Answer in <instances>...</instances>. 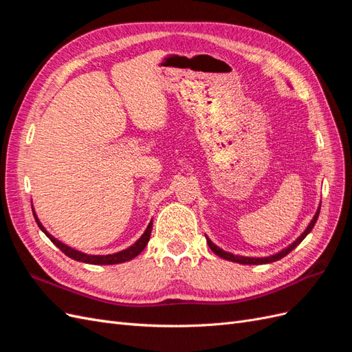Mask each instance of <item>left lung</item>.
Returning a JSON list of instances; mask_svg holds the SVG:
<instances>
[{"instance_id":"left-lung-1","label":"left lung","mask_w":352,"mask_h":352,"mask_svg":"<svg viewBox=\"0 0 352 352\" xmlns=\"http://www.w3.org/2000/svg\"><path fill=\"white\" fill-rule=\"evenodd\" d=\"M322 207V206H320ZM320 207L317 208V211H316V214H314V217H313V220L310 221V225L307 226V229L301 233V236L298 238L296 241H294L289 247H286V248H283L282 251H279L278 254H273V255H269V257H261V258H255V257H242V255H235V254H230V252H226V251H223L221 248H219L217 245H214L212 243L207 236V243H208V247H210V250L214 252L216 255H219V257H221V258H225V260H229V261H233V263H239V264H267V263H273V261H278V260H280V258H283L285 255H287L289 254L295 247H298V245H300L302 241H304V238L308 235V233L311 232V229L314 228V225H316V221H317V219H318V214H320Z\"/></svg>"}]
</instances>
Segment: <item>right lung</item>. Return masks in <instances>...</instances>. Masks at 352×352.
<instances>
[{"instance_id": "add662e5", "label": "right lung", "mask_w": 352, "mask_h": 352, "mask_svg": "<svg viewBox=\"0 0 352 352\" xmlns=\"http://www.w3.org/2000/svg\"><path fill=\"white\" fill-rule=\"evenodd\" d=\"M32 211H34V210H32ZM34 216H35V220H36V223H38L39 229L45 233V235L50 238V241H51L52 243H54L57 248L61 250V252H65V254L67 255V257H70V258H73V260L80 261V263H88V264H101V265H105V264H119V263H124V261H129V260L135 258L136 255L141 254V252L144 251V248L146 247L148 241H150L151 229H153V220H151L150 225L146 226L145 232L142 233V236H141L140 239H138V241L132 245V247L126 248V250H123V251H120V252L109 254V255H88V254H85V252H80V251H78V250H73V248L67 247L66 243H63V242H60L58 239H56L52 235H50V233L47 232V229H45L44 226H42V223L39 221L38 216L35 214V211H34Z\"/></svg>"}]
</instances>
